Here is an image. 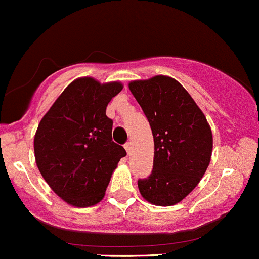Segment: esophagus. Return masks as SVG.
<instances>
[{"mask_svg": "<svg viewBox=\"0 0 259 259\" xmlns=\"http://www.w3.org/2000/svg\"><path fill=\"white\" fill-rule=\"evenodd\" d=\"M124 148H125V150L127 151V154H130V151H132V143H129V142H127L126 144L124 145Z\"/></svg>", "mask_w": 259, "mask_h": 259, "instance_id": "obj_1", "label": "esophagus"}]
</instances>
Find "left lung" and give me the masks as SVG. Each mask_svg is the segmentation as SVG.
Returning a JSON list of instances; mask_svg holds the SVG:
<instances>
[{
  "mask_svg": "<svg viewBox=\"0 0 259 259\" xmlns=\"http://www.w3.org/2000/svg\"><path fill=\"white\" fill-rule=\"evenodd\" d=\"M129 89L154 137L153 170L138 180L140 194L154 205H174L197 187L209 165L210 126L189 93L171 77L132 81Z\"/></svg>",
  "mask_w": 259,
  "mask_h": 259,
  "instance_id": "obj_1",
  "label": "left lung"
}]
</instances>
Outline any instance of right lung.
Segmentation results:
<instances>
[{"instance_id":"1","label":"right lung","mask_w":259,"mask_h":259,"mask_svg":"<svg viewBox=\"0 0 259 259\" xmlns=\"http://www.w3.org/2000/svg\"><path fill=\"white\" fill-rule=\"evenodd\" d=\"M121 90L117 81L100 83L80 77L62 91L38 124L33 140L38 170L74 207L98 204L126 155L113 142V120L106 116V106Z\"/></svg>"}]
</instances>
